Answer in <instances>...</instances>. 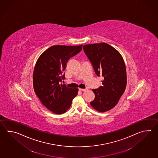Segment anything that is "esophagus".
Masks as SVG:
<instances>
[{"label": "esophagus", "instance_id": "34e87169", "mask_svg": "<svg viewBox=\"0 0 158 158\" xmlns=\"http://www.w3.org/2000/svg\"><path fill=\"white\" fill-rule=\"evenodd\" d=\"M79 90H80V91H84V90H86L85 89H81V88H79Z\"/></svg>", "mask_w": 158, "mask_h": 158}]
</instances>
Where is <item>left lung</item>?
<instances>
[{
	"mask_svg": "<svg viewBox=\"0 0 158 158\" xmlns=\"http://www.w3.org/2000/svg\"><path fill=\"white\" fill-rule=\"evenodd\" d=\"M83 50L98 77H103L102 86L93 90L91 106L99 112L111 109L126 89V65L119 52L105 43L83 45Z\"/></svg>",
	"mask_w": 158,
	"mask_h": 158,
	"instance_id": "8db88e82",
	"label": "left lung"
}]
</instances>
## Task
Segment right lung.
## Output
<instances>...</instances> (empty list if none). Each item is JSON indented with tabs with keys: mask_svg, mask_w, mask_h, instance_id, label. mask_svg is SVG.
Segmentation results:
<instances>
[{
	"mask_svg": "<svg viewBox=\"0 0 158 158\" xmlns=\"http://www.w3.org/2000/svg\"><path fill=\"white\" fill-rule=\"evenodd\" d=\"M82 46H52L36 63L33 74L34 91L42 104L55 114L66 112L77 94V88H68L61 83L65 79L64 70L69 60L79 53Z\"/></svg>",
	"mask_w": 158,
	"mask_h": 158,
	"instance_id": "1",
	"label": "right lung"
}]
</instances>
